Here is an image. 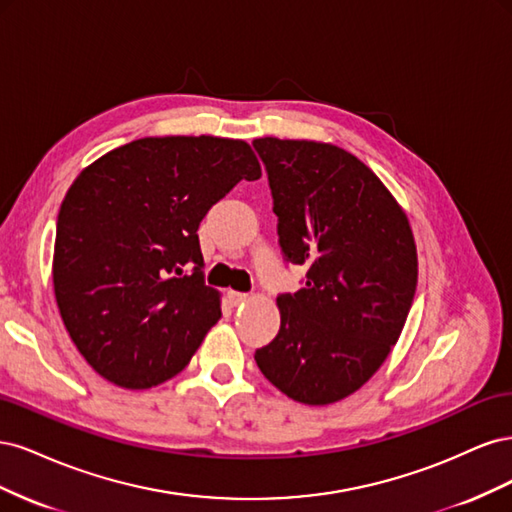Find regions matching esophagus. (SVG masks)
<instances>
[{"instance_id":"esophagus-1","label":"esophagus","mask_w":512,"mask_h":512,"mask_svg":"<svg viewBox=\"0 0 512 512\" xmlns=\"http://www.w3.org/2000/svg\"><path fill=\"white\" fill-rule=\"evenodd\" d=\"M247 299H250V294H247V292H237V290H230V292H228V301H230L232 305H241V303H245Z\"/></svg>"}]
</instances>
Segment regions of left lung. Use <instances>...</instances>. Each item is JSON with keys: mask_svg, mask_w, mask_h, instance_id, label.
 Instances as JSON below:
<instances>
[{"mask_svg": "<svg viewBox=\"0 0 512 512\" xmlns=\"http://www.w3.org/2000/svg\"><path fill=\"white\" fill-rule=\"evenodd\" d=\"M284 258L305 288L280 294V333L254 359L290 399L327 406L386 361L412 307L418 260L406 211L346 149L256 138Z\"/></svg>", "mask_w": 512, "mask_h": 512, "instance_id": "obj_1", "label": "left lung"}]
</instances>
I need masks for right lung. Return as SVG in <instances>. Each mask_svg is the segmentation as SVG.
Returning a JSON list of instances; mask_svg holds the SVG:
<instances>
[{
    "label": "right lung",
    "mask_w": 512,
    "mask_h": 512,
    "mask_svg": "<svg viewBox=\"0 0 512 512\" xmlns=\"http://www.w3.org/2000/svg\"><path fill=\"white\" fill-rule=\"evenodd\" d=\"M260 175L245 141L205 134L138 138L81 170L57 215L53 286L96 374L141 391L190 363L222 316L196 230Z\"/></svg>",
    "instance_id": "1"
}]
</instances>
